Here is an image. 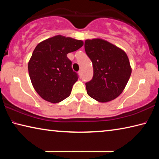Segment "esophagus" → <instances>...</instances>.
<instances>
[{
	"label": "esophagus",
	"mask_w": 159,
	"mask_h": 159,
	"mask_svg": "<svg viewBox=\"0 0 159 159\" xmlns=\"http://www.w3.org/2000/svg\"><path fill=\"white\" fill-rule=\"evenodd\" d=\"M79 75L80 76H81V75H82V71H80H80H79Z\"/></svg>",
	"instance_id": "obj_1"
}]
</instances>
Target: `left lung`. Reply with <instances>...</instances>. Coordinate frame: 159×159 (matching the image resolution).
Returning <instances> with one entry per match:
<instances>
[{
    "label": "left lung",
    "instance_id": "obj_1",
    "mask_svg": "<svg viewBox=\"0 0 159 159\" xmlns=\"http://www.w3.org/2000/svg\"><path fill=\"white\" fill-rule=\"evenodd\" d=\"M85 50L93 66V79L85 83L88 95L99 102L116 99L122 93L131 75L126 53L100 39L86 40Z\"/></svg>",
    "mask_w": 159,
    "mask_h": 159
}]
</instances>
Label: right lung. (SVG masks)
Here are the masks:
<instances>
[{"label": "right lung", "instance_id": "right-lung-1", "mask_svg": "<svg viewBox=\"0 0 159 159\" xmlns=\"http://www.w3.org/2000/svg\"><path fill=\"white\" fill-rule=\"evenodd\" d=\"M83 42L61 35L53 36L36 45L28 64L33 87L41 98L57 103L70 95L78 80L67 54L79 50Z\"/></svg>", "mask_w": 159, "mask_h": 159}]
</instances>
